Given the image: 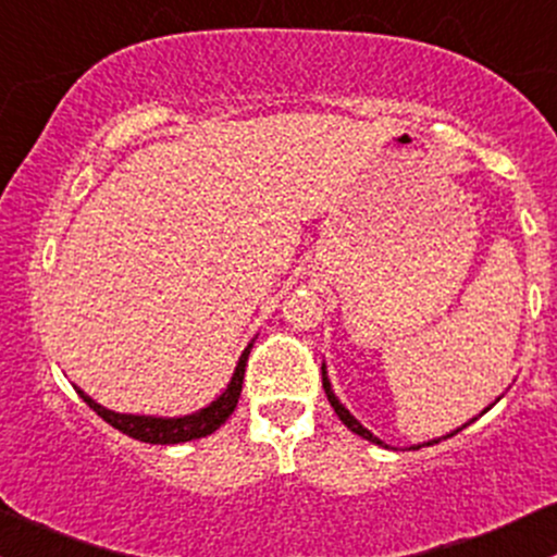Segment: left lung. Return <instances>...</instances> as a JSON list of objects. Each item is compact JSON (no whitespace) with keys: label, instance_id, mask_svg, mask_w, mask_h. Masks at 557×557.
I'll return each instance as SVG.
<instances>
[{"label":"left lung","instance_id":"obj_1","mask_svg":"<svg viewBox=\"0 0 557 557\" xmlns=\"http://www.w3.org/2000/svg\"><path fill=\"white\" fill-rule=\"evenodd\" d=\"M321 383H324V392H326V399H330V405H332V407H335L337 418H341V421H343V423H346V426H348V429H351V432H357V434H359V437L370 440V443H375V445H383V443H381V440H377V437H372V434H370V432H367V429L362 426V423H359V421H357V418H354V416H351V412H348V410H346V407H343L341 403H337V397H335V394H332V388H330V381H326V372H324V367H321ZM453 434H456V432H453ZM453 434H448V437H453ZM434 443H437V440H434ZM434 443H429V445H434ZM418 448H421V445H418ZM418 448H416V450H418Z\"/></svg>","mask_w":557,"mask_h":557}]
</instances>
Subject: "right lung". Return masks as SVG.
Listing matches in <instances>:
<instances>
[{
    "instance_id": "1",
    "label": "right lung",
    "mask_w": 557,
    "mask_h": 557,
    "mask_svg": "<svg viewBox=\"0 0 557 557\" xmlns=\"http://www.w3.org/2000/svg\"><path fill=\"white\" fill-rule=\"evenodd\" d=\"M251 348V346H249ZM249 348L240 354L236 372H233L231 386L225 388L216 403H211L203 410L193 412V416L185 418H150V416H125V412H112L107 407H101L99 403L88 397L85 392L77 394L83 397V403L90 407V410L99 412L101 418L114 426L117 432L128 434V437L139 440V443H150V445H176V443H190V440L206 437V434L216 432L222 423L231 418V412L236 410L238 397H240V386H244V372H246V359H249Z\"/></svg>"
}]
</instances>
